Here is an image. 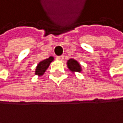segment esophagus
<instances>
[{"instance_id":"34e87169","label":"esophagus","mask_w":123,"mask_h":123,"mask_svg":"<svg viewBox=\"0 0 123 123\" xmlns=\"http://www.w3.org/2000/svg\"><path fill=\"white\" fill-rule=\"evenodd\" d=\"M63 55H60V56H57L56 57V59L58 60H60V61H62V60H63Z\"/></svg>"}]
</instances>
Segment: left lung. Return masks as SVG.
Wrapping results in <instances>:
<instances>
[{"label": "left lung", "instance_id": "obj_1", "mask_svg": "<svg viewBox=\"0 0 123 123\" xmlns=\"http://www.w3.org/2000/svg\"><path fill=\"white\" fill-rule=\"evenodd\" d=\"M67 66H68V69L72 73L82 71V67H81L80 63H78L77 60H75L74 59L68 60V62H67Z\"/></svg>", "mask_w": 123, "mask_h": 123}]
</instances>
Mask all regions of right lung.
Masks as SVG:
<instances>
[{"label": "right lung", "instance_id": "add662e5", "mask_svg": "<svg viewBox=\"0 0 123 123\" xmlns=\"http://www.w3.org/2000/svg\"><path fill=\"white\" fill-rule=\"evenodd\" d=\"M53 60H54V57L50 56L49 58H48V59L41 61V62L37 64L36 70H35V74L38 75V76L43 75L45 74V72L46 71V70L48 69L49 65H50L51 62L53 61Z\"/></svg>", "mask_w": 123, "mask_h": 123}]
</instances>
